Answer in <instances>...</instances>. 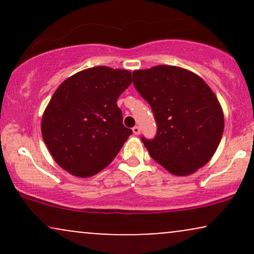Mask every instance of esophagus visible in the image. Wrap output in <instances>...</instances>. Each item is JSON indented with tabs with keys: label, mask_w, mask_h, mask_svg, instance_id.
<instances>
[{
	"label": "esophagus",
	"mask_w": 254,
	"mask_h": 254,
	"mask_svg": "<svg viewBox=\"0 0 254 254\" xmlns=\"http://www.w3.org/2000/svg\"><path fill=\"white\" fill-rule=\"evenodd\" d=\"M132 132L135 133V135H138V133L141 132V127H137V125H136V127H132Z\"/></svg>",
	"instance_id": "obj_1"
}]
</instances>
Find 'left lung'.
Wrapping results in <instances>:
<instances>
[{
  "label": "left lung",
  "instance_id": "8db88e82",
  "mask_svg": "<svg viewBox=\"0 0 254 254\" xmlns=\"http://www.w3.org/2000/svg\"><path fill=\"white\" fill-rule=\"evenodd\" d=\"M132 82L150 105L157 125L154 138H141L150 156L176 176H189L205 165L224 127L210 87L193 72L172 65L133 71Z\"/></svg>",
  "mask_w": 254,
  "mask_h": 254
}]
</instances>
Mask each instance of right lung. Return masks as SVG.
<instances>
[{
    "mask_svg": "<svg viewBox=\"0 0 254 254\" xmlns=\"http://www.w3.org/2000/svg\"><path fill=\"white\" fill-rule=\"evenodd\" d=\"M131 72L94 66L66 78L44 112L42 135L52 157L72 176L97 174L115 159L132 130L123 125L119 95Z\"/></svg>",
    "mask_w": 254,
    "mask_h": 254,
    "instance_id": "right-lung-1",
    "label": "right lung"
}]
</instances>
